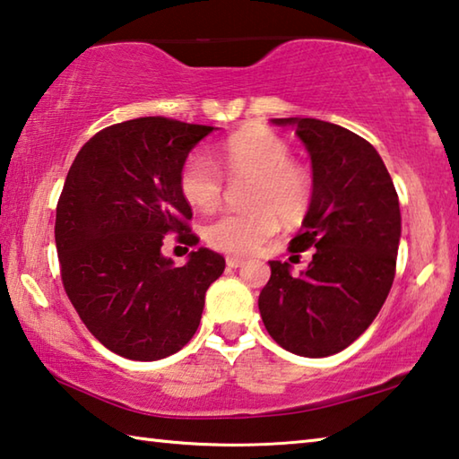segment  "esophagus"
<instances>
[{
	"instance_id": "1",
	"label": "esophagus",
	"mask_w": 459,
	"mask_h": 459,
	"mask_svg": "<svg viewBox=\"0 0 459 459\" xmlns=\"http://www.w3.org/2000/svg\"><path fill=\"white\" fill-rule=\"evenodd\" d=\"M225 264H228L230 268H242L244 266V260L242 258H231V255H230V258L225 260Z\"/></svg>"
}]
</instances>
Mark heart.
Instances as JSON below:
<instances>
[{
  "mask_svg": "<svg viewBox=\"0 0 459 459\" xmlns=\"http://www.w3.org/2000/svg\"><path fill=\"white\" fill-rule=\"evenodd\" d=\"M230 177H250L242 212H228L205 225V242L217 252L247 255L258 250L284 221H300L312 199L308 173L290 160V147L276 133L250 126L230 136L220 149ZM181 197L209 213L221 201V175L204 152H191L179 169Z\"/></svg>",
  "mask_w": 459,
  "mask_h": 459,
  "instance_id": "b5f03b06",
  "label": "heart"
}]
</instances>
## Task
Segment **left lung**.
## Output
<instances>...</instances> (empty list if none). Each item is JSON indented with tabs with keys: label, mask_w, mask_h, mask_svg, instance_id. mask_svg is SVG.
I'll use <instances>...</instances> for the list:
<instances>
[{
	"label": "left lung",
	"mask_w": 459,
	"mask_h": 459,
	"mask_svg": "<svg viewBox=\"0 0 459 459\" xmlns=\"http://www.w3.org/2000/svg\"><path fill=\"white\" fill-rule=\"evenodd\" d=\"M292 126L312 163V199L290 252L316 247L292 274L272 260L260 292L264 326L280 347L320 359L347 349L379 315L395 278L399 197L371 143L318 118H272Z\"/></svg>",
	"instance_id": "obj_1"
}]
</instances>
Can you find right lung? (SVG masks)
Listing matches in <instances>:
<instances>
[{"instance_id": "add662e5", "label": "right lung", "mask_w": 459, "mask_h": 459, "mask_svg": "<svg viewBox=\"0 0 459 459\" xmlns=\"http://www.w3.org/2000/svg\"><path fill=\"white\" fill-rule=\"evenodd\" d=\"M215 126L141 117L96 133L72 163L56 207L62 282L88 331L131 360H159L195 334L225 260L199 247L177 268L160 252L187 228L179 169Z\"/></svg>"}]
</instances>
